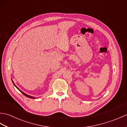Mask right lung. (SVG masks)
Masks as SVG:
<instances>
[{
	"mask_svg": "<svg viewBox=\"0 0 127 127\" xmlns=\"http://www.w3.org/2000/svg\"><path fill=\"white\" fill-rule=\"evenodd\" d=\"M12 82H13V85H15V87H16V88H17V89H18V90H19V91H20V92H21V93H22L23 94V95H25L26 96H27V97H28V98H32V99H35V98H34V97H33V96H31V95H27V94H26V93H24V92H23L22 91H21L20 90V89H19L17 87V86H16L15 85V83H13V81H12Z\"/></svg>",
	"mask_w": 127,
	"mask_h": 127,
	"instance_id": "obj_1",
	"label": "right lung"
}]
</instances>
